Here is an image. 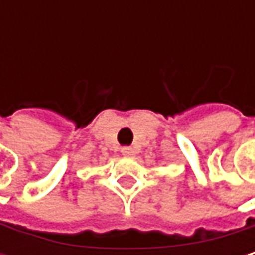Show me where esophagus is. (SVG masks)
<instances>
[{"instance_id": "1", "label": "esophagus", "mask_w": 255, "mask_h": 255, "mask_svg": "<svg viewBox=\"0 0 255 255\" xmlns=\"http://www.w3.org/2000/svg\"><path fill=\"white\" fill-rule=\"evenodd\" d=\"M121 152H123V155H126V156H134V149L131 147V146H126V147H123L121 149Z\"/></svg>"}]
</instances>
